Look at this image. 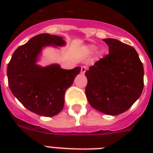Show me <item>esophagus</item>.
I'll list each match as a JSON object with an SVG mask.
<instances>
[{
    "mask_svg": "<svg viewBox=\"0 0 153 153\" xmlns=\"http://www.w3.org/2000/svg\"><path fill=\"white\" fill-rule=\"evenodd\" d=\"M86 71V67H85V66H82V67H81V73H82V74H85Z\"/></svg>",
    "mask_w": 153,
    "mask_h": 153,
    "instance_id": "34e87169",
    "label": "esophagus"
}]
</instances>
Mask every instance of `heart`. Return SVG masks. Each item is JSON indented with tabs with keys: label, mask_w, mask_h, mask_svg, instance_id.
<instances>
[{
	"label": "heart",
	"mask_w": 153,
	"mask_h": 153,
	"mask_svg": "<svg viewBox=\"0 0 153 153\" xmlns=\"http://www.w3.org/2000/svg\"><path fill=\"white\" fill-rule=\"evenodd\" d=\"M84 51L88 55H93L97 51V47L94 45H88L84 48Z\"/></svg>",
	"instance_id": "1"
}]
</instances>
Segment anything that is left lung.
I'll list each match as a JSON object with an SVG mask.
<instances>
[{
	"mask_svg": "<svg viewBox=\"0 0 153 153\" xmlns=\"http://www.w3.org/2000/svg\"><path fill=\"white\" fill-rule=\"evenodd\" d=\"M109 54L89 67L86 95L94 109L107 115L126 112L140 98L144 67L133 47L115 39H104Z\"/></svg>",
	"mask_w": 153,
	"mask_h": 153,
	"instance_id": "8db88e82",
	"label": "left lung"
}]
</instances>
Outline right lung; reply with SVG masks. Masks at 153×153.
Instances as JSON below:
<instances>
[{"mask_svg": "<svg viewBox=\"0 0 153 153\" xmlns=\"http://www.w3.org/2000/svg\"><path fill=\"white\" fill-rule=\"evenodd\" d=\"M65 44L61 36L37 35L19 47L8 62L7 76L10 91L24 106L40 116L53 117L62 110L65 92L81 71L80 67L65 70L59 64L47 67L37 64L44 48Z\"/></svg>", "mask_w": 153, "mask_h": 153, "instance_id": "1", "label": "right lung"}]
</instances>
